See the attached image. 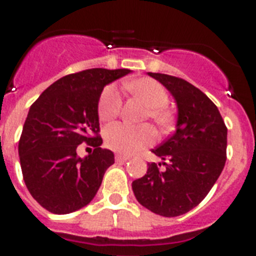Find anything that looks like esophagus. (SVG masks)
Instances as JSON below:
<instances>
[{
    "instance_id": "esophagus-1",
    "label": "esophagus",
    "mask_w": 256,
    "mask_h": 256,
    "mask_svg": "<svg viewBox=\"0 0 256 256\" xmlns=\"http://www.w3.org/2000/svg\"><path fill=\"white\" fill-rule=\"evenodd\" d=\"M126 160H130V156L122 155V154H116V155H115V162H126Z\"/></svg>"
}]
</instances>
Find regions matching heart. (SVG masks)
Returning a JSON list of instances; mask_svg holds the SVG:
<instances>
[{
	"mask_svg": "<svg viewBox=\"0 0 256 256\" xmlns=\"http://www.w3.org/2000/svg\"><path fill=\"white\" fill-rule=\"evenodd\" d=\"M126 87L136 96L141 97L148 106V115L159 128H168L170 116L165 108L169 104V94L159 82L150 78L137 79L126 83ZM122 94L116 84H108L104 88L97 105L98 118L102 122H110L119 115L122 110ZM105 144L108 148L122 154H132L148 148L155 141V133L148 124L130 126L126 123L110 124L104 130Z\"/></svg>",
	"mask_w": 256,
	"mask_h": 256,
	"instance_id": "b5f03b06",
	"label": "heart"
}]
</instances>
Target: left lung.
Here are the masks:
<instances>
[{
  "label": "left lung",
  "mask_w": 256,
  "mask_h": 256,
  "mask_svg": "<svg viewBox=\"0 0 256 256\" xmlns=\"http://www.w3.org/2000/svg\"><path fill=\"white\" fill-rule=\"evenodd\" d=\"M177 102L176 132L154 148L165 169L155 162L133 180L136 198L162 216H178L198 206L220 176L227 159V126L209 97L187 80L168 74L148 73Z\"/></svg>",
  "instance_id": "1"
}]
</instances>
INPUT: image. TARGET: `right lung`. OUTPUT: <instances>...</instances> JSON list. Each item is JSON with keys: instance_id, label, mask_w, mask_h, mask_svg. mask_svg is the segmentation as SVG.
Wrapping results in <instances>:
<instances>
[{"instance_id": "right-lung-1", "label": "right lung", "mask_w": 256, "mask_h": 256, "mask_svg": "<svg viewBox=\"0 0 256 256\" xmlns=\"http://www.w3.org/2000/svg\"><path fill=\"white\" fill-rule=\"evenodd\" d=\"M130 69H87L69 74L42 92L22 126L19 158L30 195L54 214H69L92 201L114 154L101 148L97 105L104 87ZM86 142L94 152L84 160L76 148Z\"/></svg>"}]
</instances>
